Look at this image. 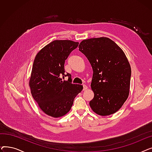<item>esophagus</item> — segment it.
Segmentation results:
<instances>
[{
	"mask_svg": "<svg viewBox=\"0 0 152 152\" xmlns=\"http://www.w3.org/2000/svg\"><path fill=\"white\" fill-rule=\"evenodd\" d=\"M87 89V86L86 85V84H84L83 85V91H85Z\"/></svg>",
	"mask_w": 152,
	"mask_h": 152,
	"instance_id": "obj_1",
	"label": "esophagus"
}]
</instances>
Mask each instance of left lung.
<instances>
[{
    "mask_svg": "<svg viewBox=\"0 0 152 152\" xmlns=\"http://www.w3.org/2000/svg\"><path fill=\"white\" fill-rule=\"evenodd\" d=\"M79 47L93 69L91 86L94 97L90 107L101 116L116 113L129 93L131 68L126 55L108 37L83 40Z\"/></svg>",
    "mask_w": 152,
    "mask_h": 152,
    "instance_id": "1",
    "label": "left lung"
}]
</instances>
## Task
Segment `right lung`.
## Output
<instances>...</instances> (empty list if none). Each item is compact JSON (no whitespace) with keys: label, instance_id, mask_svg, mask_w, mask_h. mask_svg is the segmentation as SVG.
Returning a JSON list of instances; mask_svg holds the SVG:
<instances>
[{"label":"right lung","instance_id":"1","mask_svg":"<svg viewBox=\"0 0 152 152\" xmlns=\"http://www.w3.org/2000/svg\"><path fill=\"white\" fill-rule=\"evenodd\" d=\"M79 42L69 40L53 41L36 55L29 87L31 94L44 112L54 118L66 115L83 86L72 84L71 75L65 73L64 64ZM68 77V81L63 80Z\"/></svg>","mask_w":152,"mask_h":152}]
</instances>
